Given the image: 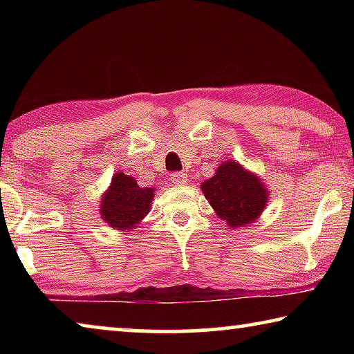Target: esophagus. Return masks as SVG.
<instances>
[{
  "label": "esophagus",
  "instance_id": "34e87169",
  "mask_svg": "<svg viewBox=\"0 0 354 354\" xmlns=\"http://www.w3.org/2000/svg\"><path fill=\"white\" fill-rule=\"evenodd\" d=\"M170 181H171L173 184L184 185L185 183H187V175H185V173H181V171L171 173V175H170Z\"/></svg>",
  "mask_w": 354,
  "mask_h": 354
}]
</instances>
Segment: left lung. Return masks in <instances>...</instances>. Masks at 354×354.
I'll use <instances>...</instances> for the list:
<instances>
[{
  "instance_id": "8db88e82",
  "label": "left lung",
  "mask_w": 354,
  "mask_h": 354,
  "mask_svg": "<svg viewBox=\"0 0 354 354\" xmlns=\"http://www.w3.org/2000/svg\"><path fill=\"white\" fill-rule=\"evenodd\" d=\"M201 192L217 217L232 230L254 223L270 198L261 176L234 159L221 162L214 176L201 183Z\"/></svg>"
}]
</instances>
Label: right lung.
I'll return each mask as SVG.
<instances>
[{"label":"right lung","mask_w":354,"mask_h":354,"mask_svg":"<svg viewBox=\"0 0 354 354\" xmlns=\"http://www.w3.org/2000/svg\"><path fill=\"white\" fill-rule=\"evenodd\" d=\"M154 187H140L137 179L118 171L100 198V217L120 232L142 225L154 198Z\"/></svg>","instance_id":"1"}]
</instances>
